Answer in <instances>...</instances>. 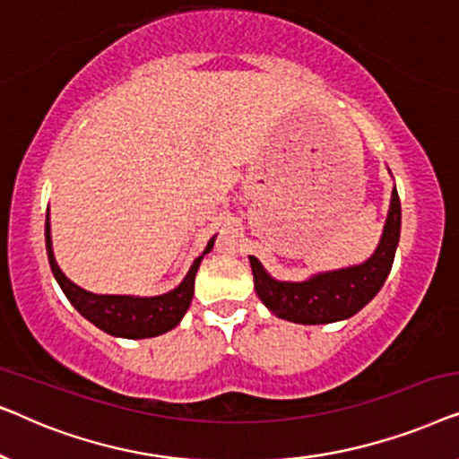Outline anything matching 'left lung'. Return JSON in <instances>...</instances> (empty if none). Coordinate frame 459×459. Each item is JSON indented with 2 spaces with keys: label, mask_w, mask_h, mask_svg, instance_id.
Here are the masks:
<instances>
[{
  "label": "left lung",
  "mask_w": 459,
  "mask_h": 459,
  "mask_svg": "<svg viewBox=\"0 0 459 459\" xmlns=\"http://www.w3.org/2000/svg\"><path fill=\"white\" fill-rule=\"evenodd\" d=\"M391 173V169H388ZM401 236V203L393 187L391 206L380 242L369 259L357 265L313 273L303 281L275 280L256 256L250 255L256 297L275 317L294 324H334L353 317L372 300L391 273Z\"/></svg>",
  "instance_id": "8db88e82"
}]
</instances>
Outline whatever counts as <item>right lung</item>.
I'll return each instance as SVG.
<instances>
[{"label": "right lung", "mask_w": 459, "mask_h": 459, "mask_svg": "<svg viewBox=\"0 0 459 459\" xmlns=\"http://www.w3.org/2000/svg\"><path fill=\"white\" fill-rule=\"evenodd\" d=\"M217 234L211 238L203 255L196 256L192 263L190 272L179 281L173 290L159 297H131V294H93L85 288H81L62 273L54 256L52 248V225H49V209L46 215V248L52 273L62 292L71 300V305L83 316L87 322H91L96 328L104 330L106 334L117 338H154L173 330L186 316L187 307L194 297V280L200 267V261L206 253H211L215 244Z\"/></svg>", "instance_id": "1"}]
</instances>
